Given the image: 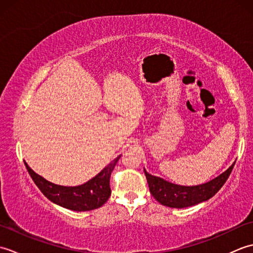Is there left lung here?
I'll list each match as a JSON object with an SVG mask.
<instances>
[{
  "instance_id": "left-lung-1",
  "label": "left lung",
  "mask_w": 253,
  "mask_h": 253,
  "mask_svg": "<svg viewBox=\"0 0 253 253\" xmlns=\"http://www.w3.org/2000/svg\"><path fill=\"white\" fill-rule=\"evenodd\" d=\"M234 165L235 162L224 173L214 179L197 186L176 185L161 177L149 174L146 169H144V174L147 177L150 192L155 198V200L165 207L182 209L196 206L198 203L212 198L226 182L234 169Z\"/></svg>"
}]
</instances>
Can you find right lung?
Wrapping results in <instances>:
<instances>
[{"instance_id": "right-lung-1", "label": "right lung", "mask_w": 253, "mask_h": 253, "mask_svg": "<svg viewBox=\"0 0 253 253\" xmlns=\"http://www.w3.org/2000/svg\"><path fill=\"white\" fill-rule=\"evenodd\" d=\"M120 158L121 155H118L93 178L83 185L75 187L53 184L36 174L26 162L25 165L37 187L50 201L73 211L84 212L102 207L110 198V177Z\"/></svg>"}]
</instances>
